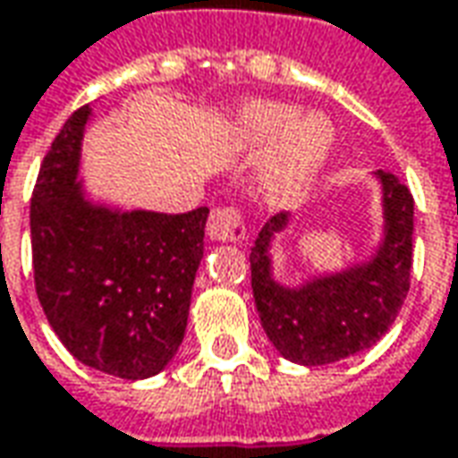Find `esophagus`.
Wrapping results in <instances>:
<instances>
[{"mask_svg": "<svg viewBox=\"0 0 458 458\" xmlns=\"http://www.w3.org/2000/svg\"><path fill=\"white\" fill-rule=\"evenodd\" d=\"M207 234L211 242H242L247 234L242 211L234 207H216L208 216Z\"/></svg>", "mask_w": 458, "mask_h": 458, "instance_id": "esophagus-1", "label": "esophagus"}]
</instances>
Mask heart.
<instances>
[{"label":"heart","mask_w":458,"mask_h":458,"mask_svg":"<svg viewBox=\"0 0 458 458\" xmlns=\"http://www.w3.org/2000/svg\"><path fill=\"white\" fill-rule=\"evenodd\" d=\"M242 136L257 148L277 140L262 171V193L269 201H290L305 191L333 148V125L327 118L318 113L297 118L293 106L267 100L244 107Z\"/></svg>","instance_id":"obj_1"}]
</instances>
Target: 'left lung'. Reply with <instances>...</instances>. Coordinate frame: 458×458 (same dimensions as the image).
Here are the masks:
<instances>
[{"instance_id": "1", "label": "left lung", "mask_w": 458, "mask_h": 458, "mask_svg": "<svg viewBox=\"0 0 458 458\" xmlns=\"http://www.w3.org/2000/svg\"><path fill=\"white\" fill-rule=\"evenodd\" d=\"M376 179L383 189V239L368 262L297 287L279 284L269 247L287 229L290 214L272 216L251 247V293L259 320L272 345L293 363H335L376 345L406 300L413 265V196L388 171H376Z\"/></svg>"}]
</instances>
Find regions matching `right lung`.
Here are the masks:
<instances>
[{
    "label": "right lung",
    "instance_id": "1",
    "mask_svg": "<svg viewBox=\"0 0 458 458\" xmlns=\"http://www.w3.org/2000/svg\"><path fill=\"white\" fill-rule=\"evenodd\" d=\"M90 106L52 140L37 176L30 229L39 305L80 363L125 380L161 373L179 351L208 208L121 211L85 199L80 143Z\"/></svg>",
    "mask_w": 458,
    "mask_h": 458
}]
</instances>
